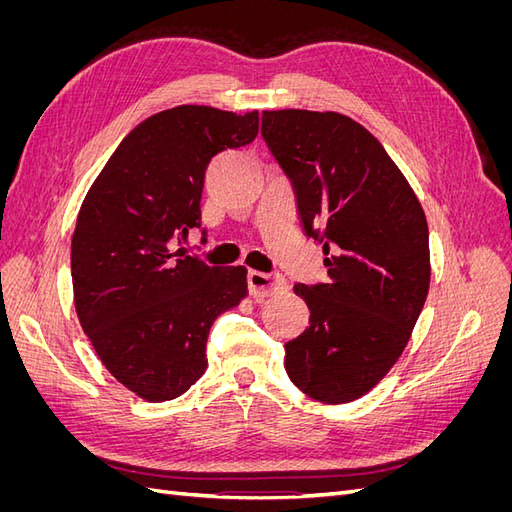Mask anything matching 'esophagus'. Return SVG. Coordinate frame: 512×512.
Returning a JSON list of instances; mask_svg holds the SVG:
<instances>
[{
  "label": "esophagus",
  "instance_id": "esophagus-1",
  "mask_svg": "<svg viewBox=\"0 0 512 512\" xmlns=\"http://www.w3.org/2000/svg\"><path fill=\"white\" fill-rule=\"evenodd\" d=\"M247 286H250L252 297H256V299L273 297V294L288 288V284H286L282 275H269V273H262V271L247 273Z\"/></svg>",
  "mask_w": 512,
  "mask_h": 512
}]
</instances>
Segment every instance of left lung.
<instances>
[{"label": "left lung", "mask_w": 512, "mask_h": 512, "mask_svg": "<svg viewBox=\"0 0 512 512\" xmlns=\"http://www.w3.org/2000/svg\"><path fill=\"white\" fill-rule=\"evenodd\" d=\"M262 138L327 256V282L294 284L309 327L284 346L286 374L322 404H348L389 374L425 305V211L378 138L346 115L265 111Z\"/></svg>", "instance_id": "8db88e82"}]
</instances>
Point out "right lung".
I'll use <instances>...</instances> for the list:
<instances>
[{
    "label": "right lung",
    "mask_w": 512,
    "mask_h": 512,
    "mask_svg": "<svg viewBox=\"0 0 512 512\" xmlns=\"http://www.w3.org/2000/svg\"><path fill=\"white\" fill-rule=\"evenodd\" d=\"M256 134L258 111L183 104L151 115L108 158L76 218V316L102 365L153 404L205 374L211 324L247 297L245 267H209L170 241L200 228L211 158Z\"/></svg>",
    "instance_id": "right-lung-1"
}]
</instances>
